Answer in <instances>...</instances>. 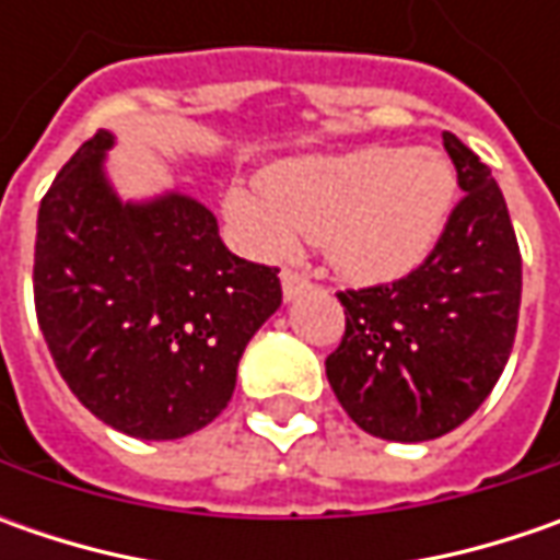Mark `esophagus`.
Returning <instances> with one entry per match:
<instances>
[{"label":"esophagus","mask_w":560,"mask_h":560,"mask_svg":"<svg viewBox=\"0 0 560 560\" xmlns=\"http://www.w3.org/2000/svg\"><path fill=\"white\" fill-rule=\"evenodd\" d=\"M280 280H283V295H287V299H295V295H302L305 290H312V280H308V273H302V270L287 268L280 273Z\"/></svg>","instance_id":"obj_1"}]
</instances>
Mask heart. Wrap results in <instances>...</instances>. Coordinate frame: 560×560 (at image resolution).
Listing matches in <instances>:
<instances>
[{
	"instance_id": "obj_1",
	"label": "heart",
	"mask_w": 560,
	"mask_h": 560,
	"mask_svg": "<svg viewBox=\"0 0 560 560\" xmlns=\"http://www.w3.org/2000/svg\"><path fill=\"white\" fill-rule=\"evenodd\" d=\"M455 180L448 164L411 145H374L270 167L261 186H230L226 218L265 258L299 236L320 243L339 273L380 283L415 270L440 240Z\"/></svg>"
}]
</instances>
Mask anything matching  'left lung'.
I'll use <instances>...</instances> for the list:
<instances>
[{
    "instance_id": "8db88e82",
    "label": "left lung",
    "mask_w": 560,
    "mask_h": 560,
    "mask_svg": "<svg viewBox=\"0 0 560 560\" xmlns=\"http://www.w3.org/2000/svg\"><path fill=\"white\" fill-rule=\"evenodd\" d=\"M464 196L408 277L336 292L346 334L327 355L339 405L371 436L427 442L470 418L505 371L521 312V248L492 171L455 133Z\"/></svg>"
}]
</instances>
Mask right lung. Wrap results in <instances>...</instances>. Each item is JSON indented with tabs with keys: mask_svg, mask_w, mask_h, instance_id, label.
<instances>
[{
	"mask_svg": "<svg viewBox=\"0 0 560 560\" xmlns=\"http://www.w3.org/2000/svg\"><path fill=\"white\" fill-rule=\"evenodd\" d=\"M98 130L39 202L33 302L58 374L83 408L137 440H180L226 408L280 277L224 246L189 196L120 202Z\"/></svg>",
	"mask_w": 560,
	"mask_h": 560,
	"instance_id": "1",
	"label": "right lung"
}]
</instances>
